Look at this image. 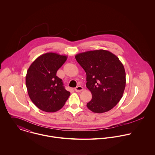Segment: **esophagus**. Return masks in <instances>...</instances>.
Listing matches in <instances>:
<instances>
[{"label":"esophagus","mask_w":155,"mask_h":155,"mask_svg":"<svg viewBox=\"0 0 155 155\" xmlns=\"http://www.w3.org/2000/svg\"><path fill=\"white\" fill-rule=\"evenodd\" d=\"M74 90L76 91V92H81V91H82L84 90V88L81 86H78L77 87H76L74 88Z\"/></svg>","instance_id":"34e87169"}]
</instances>
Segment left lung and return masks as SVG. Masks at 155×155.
<instances>
[{
    "mask_svg": "<svg viewBox=\"0 0 155 155\" xmlns=\"http://www.w3.org/2000/svg\"><path fill=\"white\" fill-rule=\"evenodd\" d=\"M75 58L86 72V86L92 94L87 107L97 113L110 110L122 98L125 88L122 63L114 54L103 49L82 52Z\"/></svg>",
    "mask_w": 155,
    "mask_h": 155,
    "instance_id": "left-lung-1",
    "label": "left lung"
}]
</instances>
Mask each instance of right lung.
Segmentation results:
<instances>
[{
  "instance_id": "right-lung-1",
  "label": "right lung",
  "mask_w": 155,
  "mask_h": 155,
  "mask_svg": "<svg viewBox=\"0 0 155 155\" xmlns=\"http://www.w3.org/2000/svg\"><path fill=\"white\" fill-rule=\"evenodd\" d=\"M67 57L48 52L38 57L29 67L25 84L30 98L41 110L55 112L65 104L70 92L56 76Z\"/></svg>"
}]
</instances>
